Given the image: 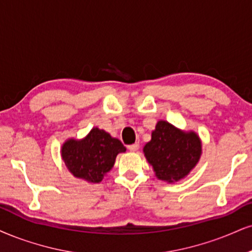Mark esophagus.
<instances>
[{
	"instance_id": "esophagus-1",
	"label": "esophagus",
	"mask_w": 252,
	"mask_h": 252,
	"mask_svg": "<svg viewBox=\"0 0 252 252\" xmlns=\"http://www.w3.org/2000/svg\"><path fill=\"white\" fill-rule=\"evenodd\" d=\"M139 146H140V145H139V142H135V144L128 146V150L131 152H135V151L139 150Z\"/></svg>"
}]
</instances>
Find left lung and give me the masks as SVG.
Segmentation results:
<instances>
[{
    "label": "left lung",
    "instance_id": "obj_1",
    "mask_svg": "<svg viewBox=\"0 0 252 252\" xmlns=\"http://www.w3.org/2000/svg\"><path fill=\"white\" fill-rule=\"evenodd\" d=\"M144 154L159 180L173 183L186 178L202 154V142L195 132H185L168 121H158Z\"/></svg>",
    "mask_w": 252,
    "mask_h": 252
}]
</instances>
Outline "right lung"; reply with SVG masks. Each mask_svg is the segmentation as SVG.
<instances>
[{"instance_id": "right-lung-1", "label": "right lung", "mask_w": 252, "mask_h": 252, "mask_svg": "<svg viewBox=\"0 0 252 252\" xmlns=\"http://www.w3.org/2000/svg\"><path fill=\"white\" fill-rule=\"evenodd\" d=\"M61 152L65 166L73 176L99 183L114 166L117 155L126 152V148L104 129L93 127L82 140L67 139Z\"/></svg>"}]
</instances>
